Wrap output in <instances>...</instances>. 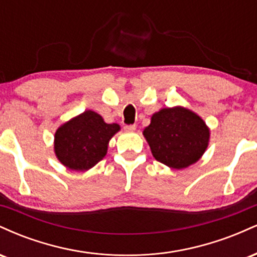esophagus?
Returning a JSON list of instances; mask_svg holds the SVG:
<instances>
[{"instance_id": "1", "label": "esophagus", "mask_w": 257, "mask_h": 257, "mask_svg": "<svg viewBox=\"0 0 257 257\" xmlns=\"http://www.w3.org/2000/svg\"><path fill=\"white\" fill-rule=\"evenodd\" d=\"M135 129H137V126H135V124H131V125H125L124 126V131L125 132H134Z\"/></svg>"}]
</instances>
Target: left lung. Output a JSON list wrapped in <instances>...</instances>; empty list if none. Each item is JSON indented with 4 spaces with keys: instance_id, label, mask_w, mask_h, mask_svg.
<instances>
[{
    "instance_id": "8db88e82",
    "label": "left lung",
    "mask_w": 257,
    "mask_h": 257,
    "mask_svg": "<svg viewBox=\"0 0 257 257\" xmlns=\"http://www.w3.org/2000/svg\"><path fill=\"white\" fill-rule=\"evenodd\" d=\"M143 134L153 157L173 169H184L199 161L210 139L204 120L182 106L153 113Z\"/></svg>"
}]
</instances>
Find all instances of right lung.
Wrapping results in <instances>:
<instances>
[{"label": "right lung", "mask_w": 257, "mask_h": 257, "mask_svg": "<svg viewBox=\"0 0 257 257\" xmlns=\"http://www.w3.org/2000/svg\"><path fill=\"white\" fill-rule=\"evenodd\" d=\"M119 129L117 123H105L96 112L84 111L57 129L55 156L69 169L84 172L105 157L108 141Z\"/></svg>", "instance_id": "right-lung-1"}]
</instances>
